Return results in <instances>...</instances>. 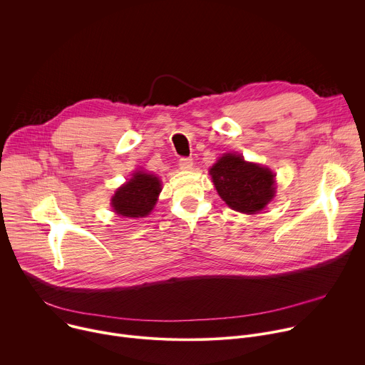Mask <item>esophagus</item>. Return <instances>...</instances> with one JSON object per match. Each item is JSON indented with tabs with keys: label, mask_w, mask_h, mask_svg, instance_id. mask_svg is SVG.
I'll return each mask as SVG.
<instances>
[{
	"label": "esophagus",
	"mask_w": 365,
	"mask_h": 365,
	"mask_svg": "<svg viewBox=\"0 0 365 365\" xmlns=\"http://www.w3.org/2000/svg\"><path fill=\"white\" fill-rule=\"evenodd\" d=\"M179 168H180L182 170H192V168H193V160L189 159V158H182V159L179 160Z\"/></svg>",
	"instance_id": "obj_1"
}]
</instances>
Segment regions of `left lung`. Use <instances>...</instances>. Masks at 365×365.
<instances>
[{
	"label": "left lung",
	"mask_w": 365,
	"mask_h": 365,
	"mask_svg": "<svg viewBox=\"0 0 365 365\" xmlns=\"http://www.w3.org/2000/svg\"><path fill=\"white\" fill-rule=\"evenodd\" d=\"M218 195L234 211L257 214L274 197V173L242 155L227 153L210 169Z\"/></svg>",
	"instance_id": "left-lung-1"
}]
</instances>
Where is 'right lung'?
Returning a JSON list of instances; mask_svg holds the SVG:
<instances>
[{
  "label": "right lung",
  "instance_id": "obj_1",
  "mask_svg": "<svg viewBox=\"0 0 365 365\" xmlns=\"http://www.w3.org/2000/svg\"><path fill=\"white\" fill-rule=\"evenodd\" d=\"M162 192L160 179L145 172H135L133 178L120 186L113 199L111 206L114 212L127 218L147 217L158 202Z\"/></svg>",
  "mask_w": 365,
  "mask_h": 365
}]
</instances>
